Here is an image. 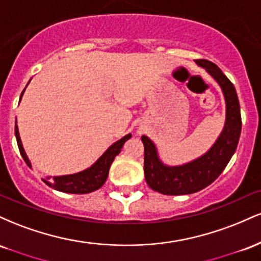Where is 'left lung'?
I'll use <instances>...</instances> for the list:
<instances>
[{
  "label": "left lung",
  "mask_w": 261,
  "mask_h": 261,
  "mask_svg": "<svg viewBox=\"0 0 261 261\" xmlns=\"http://www.w3.org/2000/svg\"><path fill=\"white\" fill-rule=\"evenodd\" d=\"M196 65L221 87L226 101V122L216 142L206 153L181 166H167L161 161L153 141L143 135L145 147V178L152 190L164 195H185L202 190L223 172L234 154L242 130L241 107L234 86L217 65L207 60H195Z\"/></svg>",
  "instance_id": "1"
}]
</instances>
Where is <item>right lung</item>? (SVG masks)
<instances>
[{
	"mask_svg": "<svg viewBox=\"0 0 261 261\" xmlns=\"http://www.w3.org/2000/svg\"><path fill=\"white\" fill-rule=\"evenodd\" d=\"M29 85V82H28ZM27 88V87H25ZM25 88L23 89L22 94H20V99L23 97V93H24ZM20 101V100H19ZM14 133H16V139L18 143V148H19L20 154H22L23 160L27 163V166L29 168H32V163L29 161L28 155H27L24 148H23L22 140H20L19 131H18L17 126V120H16V126H14ZM131 135L128 134L126 136H124L116 142H114L109 148L104 152L103 154L98 158L94 163L92 164L89 168H87L82 172L74 173V174H68V175H60V176H46L43 180L46 182L49 187H51L55 190L62 191V193H68V194H88L92 191L98 190L101 185L104 184L109 174L110 166H112L114 158L120 153L122 146L126 141L130 139Z\"/></svg>",
	"mask_w": 261,
	"mask_h": 261,
	"instance_id": "add662e5",
	"label": "right lung"
}]
</instances>
